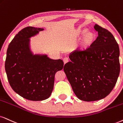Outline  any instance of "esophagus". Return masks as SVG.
Masks as SVG:
<instances>
[{"label": "esophagus", "instance_id": "esophagus-1", "mask_svg": "<svg viewBox=\"0 0 123 123\" xmlns=\"http://www.w3.org/2000/svg\"><path fill=\"white\" fill-rule=\"evenodd\" d=\"M63 61L65 64V63H66L67 62H69V58H68V57H64L63 59Z\"/></svg>", "mask_w": 123, "mask_h": 123}]
</instances>
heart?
<instances>
[{"label":"heart","instance_id":"heart-1","mask_svg":"<svg viewBox=\"0 0 123 123\" xmlns=\"http://www.w3.org/2000/svg\"><path fill=\"white\" fill-rule=\"evenodd\" d=\"M87 30L86 29H83L82 31V33H85ZM94 40V35L91 32H87V33L84 35V36L82 38L81 41V45L83 47H87L91 43H92L93 41Z\"/></svg>","mask_w":123,"mask_h":123}]
</instances>
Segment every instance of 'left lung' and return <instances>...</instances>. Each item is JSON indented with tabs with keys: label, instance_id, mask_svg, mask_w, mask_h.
I'll list each match as a JSON object with an SVG mask.
<instances>
[{
	"label": "left lung",
	"instance_id": "obj_1",
	"mask_svg": "<svg viewBox=\"0 0 123 123\" xmlns=\"http://www.w3.org/2000/svg\"><path fill=\"white\" fill-rule=\"evenodd\" d=\"M98 36L89 48L77 49L63 70L75 95L91 102L105 98L115 86L120 73L119 45L111 32L95 24Z\"/></svg>",
	"mask_w": 123,
	"mask_h": 123
}]
</instances>
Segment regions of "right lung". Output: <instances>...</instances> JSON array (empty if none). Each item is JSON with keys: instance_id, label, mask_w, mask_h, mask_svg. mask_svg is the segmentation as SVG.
<instances>
[{"instance_id": "add662e5", "label": "right lung", "mask_w": 123, "mask_h": 123, "mask_svg": "<svg viewBox=\"0 0 123 123\" xmlns=\"http://www.w3.org/2000/svg\"><path fill=\"white\" fill-rule=\"evenodd\" d=\"M43 28L27 27L11 42L7 51L5 69L11 87L24 98L41 101L49 98L54 87V76L63 68L61 59L52 60L46 54H33L30 38Z\"/></svg>"}]
</instances>
